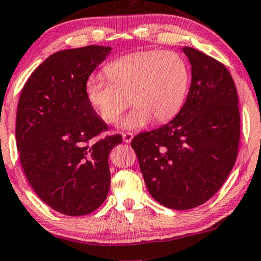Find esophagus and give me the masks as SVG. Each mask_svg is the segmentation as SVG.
Instances as JSON below:
<instances>
[{"label":"esophagus","mask_w":261,"mask_h":261,"mask_svg":"<svg viewBox=\"0 0 261 261\" xmlns=\"http://www.w3.org/2000/svg\"><path fill=\"white\" fill-rule=\"evenodd\" d=\"M133 138H134L133 133H124L123 134V141L125 142V143H130V142L133 141Z\"/></svg>","instance_id":"esophagus-1"}]
</instances>
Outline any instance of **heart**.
Returning <instances> with one entry per match:
<instances>
[{
    "mask_svg": "<svg viewBox=\"0 0 261 261\" xmlns=\"http://www.w3.org/2000/svg\"><path fill=\"white\" fill-rule=\"evenodd\" d=\"M107 77L91 75L85 82V96L106 123H114L131 103L135 108L119 123L127 130L147 126L151 120L166 123L186 102L190 68L173 51H142L112 61Z\"/></svg>",
    "mask_w": 261,
    "mask_h": 261,
    "instance_id": "heart-1",
    "label": "heart"
}]
</instances>
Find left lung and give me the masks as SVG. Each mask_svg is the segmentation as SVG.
Instances as JSON below:
<instances>
[{
  "label": "left lung",
  "instance_id": "left-lung-1",
  "mask_svg": "<svg viewBox=\"0 0 261 261\" xmlns=\"http://www.w3.org/2000/svg\"><path fill=\"white\" fill-rule=\"evenodd\" d=\"M187 100L172 120L134 137L131 147L151 197L172 210H190L220 189L240 143L237 90L226 67L190 47Z\"/></svg>",
  "mask_w": 261,
  "mask_h": 261
}]
</instances>
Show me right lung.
Masks as SVG:
<instances>
[{"mask_svg": "<svg viewBox=\"0 0 261 261\" xmlns=\"http://www.w3.org/2000/svg\"><path fill=\"white\" fill-rule=\"evenodd\" d=\"M112 50L88 45L54 53L21 90L15 137L32 189L53 210L85 216L108 195V156L120 135L97 138L108 127L85 96V82Z\"/></svg>", "mask_w": 261, "mask_h": 261, "instance_id": "obj_1", "label": "right lung"}]
</instances>
